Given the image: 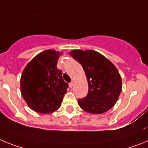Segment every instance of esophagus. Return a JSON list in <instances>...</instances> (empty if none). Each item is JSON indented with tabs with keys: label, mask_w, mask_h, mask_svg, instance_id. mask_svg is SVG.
<instances>
[{
	"label": "esophagus",
	"mask_w": 148,
	"mask_h": 148,
	"mask_svg": "<svg viewBox=\"0 0 148 148\" xmlns=\"http://www.w3.org/2000/svg\"><path fill=\"white\" fill-rule=\"evenodd\" d=\"M73 86H74V82H71V83H69V87H70V88H72Z\"/></svg>",
	"instance_id": "obj_1"
}]
</instances>
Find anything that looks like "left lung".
<instances>
[{
  "label": "left lung",
  "mask_w": 148,
  "mask_h": 148,
  "mask_svg": "<svg viewBox=\"0 0 148 148\" xmlns=\"http://www.w3.org/2000/svg\"><path fill=\"white\" fill-rule=\"evenodd\" d=\"M70 55L81 64L88 81V95L78 100L80 108L92 114H102L110 110L122 90L121 77L115 65L92 50H73Z\"/></svg>",
  "instance_id": "left-lung-1"
}]
</instances>
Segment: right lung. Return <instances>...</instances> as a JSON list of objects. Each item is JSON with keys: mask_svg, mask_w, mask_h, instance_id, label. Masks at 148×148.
Returning a JSON list of instances; mask_svg holds the SVG:
<instances>
[{"mask_svg": "<svg viewBox=\"0 0 148 148\" xmlns=\"http://www.w3.org/2000/svg\"><path fill=\"white\" fill-rule=\"evenodd\" d=\"M63 52L46 50L33 57L23 70L21 93L33 111L41 114L53 112L60 107L69 84L56 67Z\"/></svg>", "mask_w": 148, "mask_h": 148, "instance_id": "1", "label": "right lung"}]
</instances>
